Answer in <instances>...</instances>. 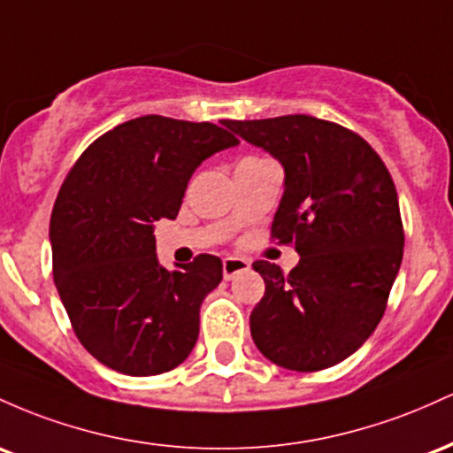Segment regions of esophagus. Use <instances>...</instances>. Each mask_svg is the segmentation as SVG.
Here are the masks:
<instances>
[{
	"label": "esophagus",
	"instance_id": "1",
	"mask_svg": "<svg viewBox=\"0 0 453 453\" xmlns=\"http://www.w3.org/2000/svg\"><path fill=\"white\" fill-rule=\"evenodd\" d=\"M248 269H250V261L243 257H226L222 261V276H225V280H233L237 273L248 272Z\"/></svg>",
	"mask_w": 453,
	"mask_h": 453
}]
</instances>
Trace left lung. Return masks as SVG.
I'll list each match as a JSON object with an SVG mask.
<instances>
[{
	"label": "left lung",
	"instance_id": "1",
	"mask_svg": "<svg viewBox=\"0 0 453 453\" xmlns=\"http://www.w3.org/2000/svg\"><path fill=\"white\" fill-rule=\"evenodd\" d=\"M222 124L282 165L272 237L299 254L288 273L252 263L265 280L250 314L254 344L287 370L336 365L377 329L403 263L404 231L388 166L362 136L317 117Z\"/></svg>",
	"mask_w": 453,
	"mask_h": 453
}]
</instances>
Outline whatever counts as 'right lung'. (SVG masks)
<instances>
[{
	"label": "right lung",
	"instance_id": "add662e5",
	"mask_svg": "<svg viewBox=\"0 0 453 453\" xmlns=\"http://www.w3.org/2000/svg\"><path fill=\"white\" fill-rule=\"evenodd\" d=\"M237 143L210 121L143 115L96 139L70 169L50 213L53 278L76 338L100 364L151 377L195 349L222 261L199 254L169 272L154 222L175 220L196 166Z\"/></svg>",
	"mask_w": 453,
	"mask_h": 453
}]
</instances>
